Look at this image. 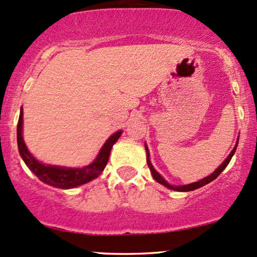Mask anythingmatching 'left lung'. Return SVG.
<instances>
[{"label": "left lung", "instance_id": "1", "mask_svg": "<svg viewBox=\"0 0 257 257\" xmlns=\"http://www.w3.org/2000/svg\"><path fill=\"white\" fill-rule=\"evenodd\" d=\"M236 146H238V143L235 144V146H234V149L232 150V152H230V154H229V156H228L227 159H225V160L223 161V163H222V165L219 166V167L217 168V170H216L215 172H213L212 174H210V176L206 177V178L199 180V182L191 183V184H188V185H182V187H176V185L168 184V183L166 182V180L163 179L162 177H161L159 173H157L156 170H155V168L152 167L151 161H150V155H149L148 149H146V151H148V166H149V168H150V171H151V173H152V177H154V179L156 180V182L161 183V184H162V185H165V187H167L168 189H172V190H177V191H191V190H195V189H197V188L204 187V185H206V184H208V183H210V182H212V180H215V179L217 178V177H218L219 174L222 173V171H223L224 168L227 167L228 163L230 162V160H232L234 152H235V150H236Z\"/></svg>", "mask_w": 257, "mask_h": 257}]
</instances>
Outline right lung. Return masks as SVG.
Here are the masks:
<instances>
[{
    "mask_svg": "<svg viewBox=\"0 0 257 257\" xmlns=\"http://www.w3.org/2000/svg\"><path fill=\"white\" fill-rule=\"evenodd\" d=\"M22 123H23V109H22L21 114H19L18 125H17V140H18L19 154H21L22 159L24 160L25 165L29 167V170L41 182L52 185V187L62 189H69L85 184V183L100 176L102 171L105 170L107 162H108L112 146L119 139L120 134H122V132H117V133L112 135L107 140L105 145L102 146L96 160L91 165L83 168H63L55 167V166H45L34 159L32 155H30V152L28 151L23 137H22Z\"/></svg>",
    "mask_w": 257,
    "mask_h": 257,
    "instance_id": "obj_1",
    "label": "right lung"
}]
</instances>
